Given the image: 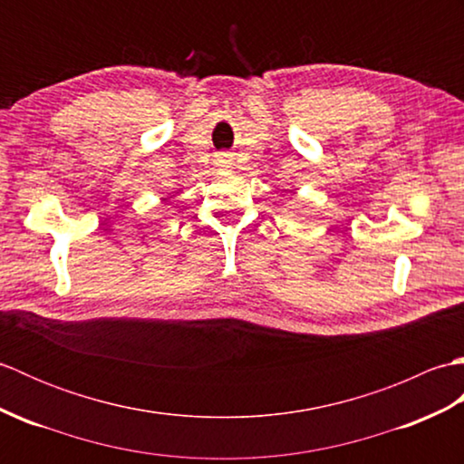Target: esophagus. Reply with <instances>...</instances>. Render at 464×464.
<instances>
[{
  "label": "esophagus",
  "mask_w": 464,
  "mask_h": 464,
  "mask_svg": "<svg viewBox=\"0 0 464 464\" xmlns=\"http://www.w3.org/2000/svg\"><path fill=\"white\" fill-rule=\"evenodd\" d=\"M221 163H223L225 167H229V165H231V155H229V153H223V155H221Z\"/></svg>",
  "instance_id": "34e87169"
}]
</instances>
